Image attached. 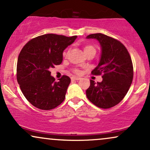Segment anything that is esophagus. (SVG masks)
Segmentation results:
<instances>
[{
	"label": "esophagus",
	"mask_w": 150,
	"mask_h": 150,
	"mask_svg": "<svg viewBox=\"0 0 150 150\" xmlns=\"http://www.w3.org/2000/svg\"><path fill=\"white\" fill-rule=\"evenodd\" d=\"M72 80H81V77H76V76H73L72 77Z\"/></svg>",
	"instance_id": "1"
}]
</instances>
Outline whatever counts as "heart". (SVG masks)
I'll list each match as a JSON object with an SVG mask.
<instances>
[{"label": "heart", "mask_w": 150, "mask_h": 150, "mask_svg": "<svg viewBox=\"0 0 150 150\" xmlns=\"http://www.w3.org/2000/svg\"><path fill=\"white\" fill-rule=\"evenodd\" d=\"M91 50H95V49L94 48V46H92V45H86L85 46V47H84V52H85V53L86 52H87V51H91ZM68 52H65L64 53V56H67L68 55ZM75 72L76 73H78V70H75Z\"/></svg>", "instance_id": "obj_1"}]
</instances>
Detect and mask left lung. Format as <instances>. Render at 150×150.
I'll return each instance as SVG.
<instances>
[{
    "label": "left lung",
    "mask_w": 150,
    "mask_h": 150,
    "mask_svg": "<svg viewBox=\"0 0 150 150\" xmlns=\"http://www.w3.org/2000/svg\"><path fill=\"white\" fill-rule=\"evenodd\" d=\"M86 38L97 39L100 44V60L92 73L103 75L101 82L90 80V86L86 90L87 97L99 108L113 107L124 98L131 85L133 78L131 58L124 45L112 37L97 33Z\"/></svg>",
    "instance_id": "obj_1"
}]
</instances>
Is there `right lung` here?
I'll return each instance as SVG.
<instances>
[{"mask_svg": "<svg viewBox=\"0 0 150 150\" xmlns=\"http://www.w3.org/2000/svg\"><path fill=\"white\" fill-rule=\"evenodd\" d=\"M77 37L44 34L22 48L17 64V80L24 96L34 106L50 110L64 101L70 78L63 75L55 82L50 69L61 64L63 51Z\"/></svg>", "mask_w": 150, "mask_h": 150, "instance_id": "right-lung-1", "label": "right lung"}]
</instances>
